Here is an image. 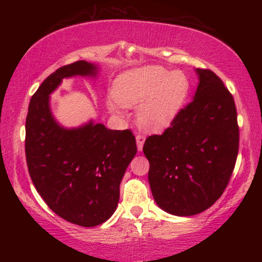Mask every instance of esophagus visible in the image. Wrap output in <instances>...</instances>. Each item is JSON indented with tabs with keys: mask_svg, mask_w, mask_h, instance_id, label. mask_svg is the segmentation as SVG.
I'll return each instance as SVG.
<instances>
[{
	"mask_svg": "<svg viewBox=\"0 0 262 262\" xmlns=\"http://www.w3.org/2000/svg\"><path fill=\"white\" fill-rule=\"evenodd\" d=\"M135 139H137V145H138V150H140L143 149V145H144V141H145V137H144V135H141V134H138L137 135V138H135Z\"/></svg>",
	"mask_w": 262,
	"mask_h": 262,
	"instance_id": "34e87169",
	"label": "esophagus"
}]
</instances>
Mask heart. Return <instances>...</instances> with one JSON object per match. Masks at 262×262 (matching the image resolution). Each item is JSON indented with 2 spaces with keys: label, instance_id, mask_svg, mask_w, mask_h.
<instances>
[{
  "label": "heart",
  "instance_id": "obj_1",
  "mask_svg": "<svg viewBox=\"0 0 262 262\" xmlns=\"http://www.w3.org/2000/svg\"><path fill=\"white\" fill-rule=\"evenodd\" d=\"M189 92L187 76L181 71H169L159 66H146L121 75L113 85V95L107 106L119 112L122 106H135L138 119L144 127H167L182 110Z\"/></svg>",
  "mask_w": 262,
  "mask_h": 262
}]
</instances>
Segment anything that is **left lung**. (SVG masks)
<instances>
[{"mask_svg": "<svg viewBox=\"0 0 262 262\" xmlns=\"http://www.w3.org/2000/svg\"><path fill=\"white\" fill-rule=\"evenodd\" d=\"M194 98L161 134L146 138L149 183L165 212L188 217L203 212L223 194L239 151L236 107L223 81L208 69Z\"/></svg>", "mask_w": 262, "mask_h": 262, "instance_id": "left-lung-1", "label": "left lung"}]
</instances>
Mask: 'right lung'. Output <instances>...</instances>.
Instances as JSON below:
<instances>
[{"instance_id":"right-lung-1","label":"right lung","mask_w":262,"mask_h":262,"mask_svg":"<svg viewBox=\"0 0 262 262\" xmlns=\"http://www.w3.org/2000/svg\"><path fill=\"white\" fill-rule=\"evenodd\" d=\"M79 60L58 69L32 96L26 119V159L38 193L54 213L81 227H96L113 214L119 185L137 154L130 129L112 130L90 122L65 129L54 121L49 95L64 77L96 75Z\"/></svg>"}]
</instances>
